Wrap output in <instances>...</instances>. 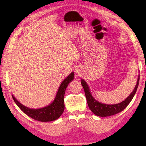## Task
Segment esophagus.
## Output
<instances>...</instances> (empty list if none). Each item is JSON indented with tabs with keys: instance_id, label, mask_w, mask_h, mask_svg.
<instances>
[{
	"instance_id": "34e87169",
	"label": "esophagus",
	"mask_w": 146,
	"mask_h": 146,
	"mask_svg": "<svg viewBox=\"0 0 146 146\" xmlns=\"http://www.w3.org/2000/svg\"><path fill=\"white\" fill-rule=\"evenodd\" d=\"M75 73L77 74V75H80V73H81V70H80V69L79 68H76L75 69Z\"/></svg>"
}]
</instances>
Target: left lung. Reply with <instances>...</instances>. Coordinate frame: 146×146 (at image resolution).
Instances as JSON below:
<instances>
[{
    "label": "left lung",
    "instance_id": "obj_1",
    "mask_svg": "<svg viewBox=\"0 0 146 146\" xmlns=\"http://www.w3.org/2000/svg\"><path fill=\"white\" fill-rule=\"evenodd\" d=\"M139 75L138 76L137 83H136L134 89L133 90L132 92L124 100L121 102L120 103L117 104H106L102 103L93 97L92 92L88 85L87 84L84 80H81V83L84 89L85 96L87 100V104L90 109L95 115L99 117H108L113 115L122 111L129 104L130 102L132 100L133 97L135 95L136 91L139 85Z\"/></svg>",
    "mask_w": 146,
    "mask_h": 146
}]
</instances>
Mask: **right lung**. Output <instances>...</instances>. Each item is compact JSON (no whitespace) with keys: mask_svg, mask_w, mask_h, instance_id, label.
Here are the masks:
<instances>
[{"mask_svg":"<svg viewBox=\"0 0 146 146\" xmlns=\"http://www.w3.org/2000/svg\"><path fill=\"white\" fill-rule=\"evenodd\" d=\"M75 74L71 72L60 84L55 98L47 106L39 108H31L20 103L13 95H12L15 103L20 109L32 119L40 122H51L58 119L64 110V96L69 83L74 79Z\"/></svg>","mask_w":146,"mask_h":146,"instance_id":"right-lung-1","label":"right lung"}]
</instances>
